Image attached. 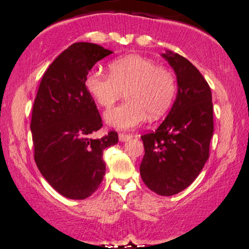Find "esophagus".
I'll return each mask as SVG.
<instances>
[{"label": "esophagus", "instance_id": "obj_1", "mask_svg": "<svg viewBox=\"0 0 249 249\" xmlns=\"http://www.w3.org/2000/svg\"><path fill=\"white\" fill-rule=\"evenodd\" d=\"M119 140L123 141V142H125V141L130 140L132 138V134H126V133H119Z\"/></svg>", "mask_w": 249, "mask_h": 249}]
</instances>
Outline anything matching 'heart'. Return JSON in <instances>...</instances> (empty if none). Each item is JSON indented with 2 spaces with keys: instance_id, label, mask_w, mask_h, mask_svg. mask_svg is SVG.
<instances>
[{
  "instance_id": "heart-1",
  "label": "heart",
  "mask_w": 249,
  "mask_h": 249,
  "mask_svg": "<svg viewBox=\"0 0 249 249\" xmlns=\"http://www.w3.org/2000/svg\"><path fill=\"white\" fill-rule=\"evenodd\" d=\"M110 74L93 69L86 77V88L95 102L108 109L126 90L127 101L109 110L106 122L119 130H132L146 121L160 118L175 99L176 80L172 72L153 59L128 55L109 64Z\"/></svg>"
}]
</instances>
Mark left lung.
<instances>
[{
    "label": "left lung",
    "mask_w": 249,
    "mask_h": 249,
    "mask_svg": "<svg viewBox=\"0 0 249 249\" xmlns=\"http://www.w3.org/2000/svg\"><path fill=\"white\" fill-rule=\"evenodd\" d=\"M177 75L171 110L155 132L141 135L144 155L140 175L147 187L163 196L190 186L209 157L213 133L212 90L200 71L179 54H162Z\"/></svg>",
    "instance_id": "1"
}]
</instances>
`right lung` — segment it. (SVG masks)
<instances>
[{
	"instance_id": "obj_1",
	"label": "right lung",
	"mask_w": 249,
	"mask_h": 249,
	"mask_svg": "<svg viewBox=\"0 0 249 249\" xmlns=\"http://www.w3.org/2000/svg\"><path fill=\"white\" fill-rule=\"evenodd\" d=\"M110 54L95 43L71 45L47 69L34 100V160L50 186L68 199L84 200L99 188L106 174L103 150L118 142L115 131L90 138L102 119L85 84L88 71Z\"/></svg>"
}]
</instances>
